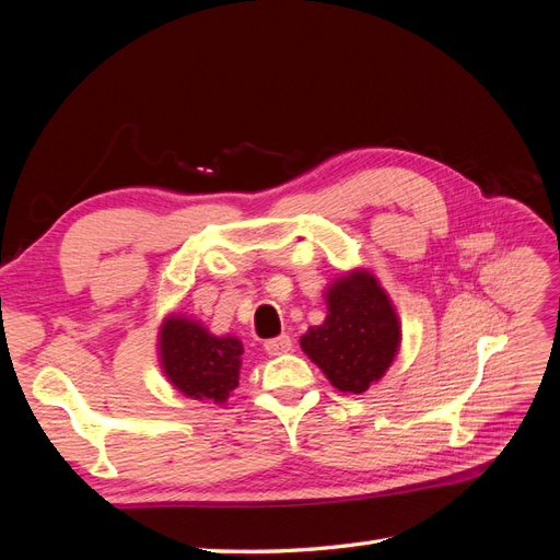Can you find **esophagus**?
Here are the masks:
<instances>
[{
	"label": "esophagus",
	"mask_w": 560,
	"mask_h": 560,
	"mask_svg": "<svg viewBox=\"0 0 560 560\" xmlns=\"http://www.w3.org/2000/svg\"><path fill=\"white\" fill-rule=\"evenodd\" d=\"M264 348H266L270 358H278V354H284V352L292 350V338L287 334H280L276 338H270V341H266Z\"/></svg>",
	"instance_id": "obj_1"
}]
</instances>
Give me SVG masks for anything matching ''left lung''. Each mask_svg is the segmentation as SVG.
Here are the masks:
<instances>
[{
	"label": "left lung",
	"mask_w": 560,
	"mask_h": 560,
	"mask_svg": "<svg viewBox=\"0 0 560 560\" xmlns=\"http://www.w3.org/2000/svg\"><path fill=\"white\" fill-rule=\"evenodd\" d=\"M327 317L301 336V350L341 393L362 395L393 366L401 322L389 294L366 268H352L325 290Z\"/></svg>",
	"instance_id": "1"
}]
</instances>
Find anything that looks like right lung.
<instances>
[{"mask_svg": "<svg viewBox=\"0 0 560 560\" xmlns=\"http://www.w3.org/2000/svg\"><path fill=\"white\" fill-rule=\"evenodd\" d=\"M156 352L167 383L184 397L224 406L238 387L243 341L212 334L196 317L167 313L159 327Z\"/></svg>", "mask_w": 560, "mask_h": 560, "instance_id": "add662e5", "label": "right lung"}]
</instances>
